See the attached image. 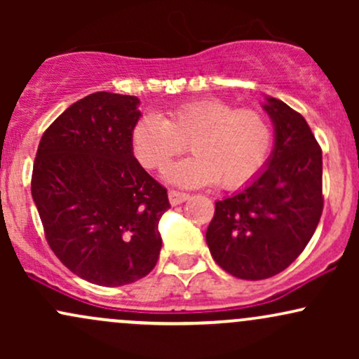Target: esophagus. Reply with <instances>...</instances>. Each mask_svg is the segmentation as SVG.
<instances>
[{"label": "esophagus", "mask_w": 359, "mask_h": 359, "mask_svg": "<svg viewBox=\"0 0 359 359\" xmlns=\"http://www.w3.org/2000/svg\"><path fill=\"white\" fill-rule=\"evenodd\" d=\"M189 194L185 192H179V191H168V201H170L172 205H177V204H182L185 201L189 199Z\"/></svg>", "instance_id": "34e87169"}]
</instances>
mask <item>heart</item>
I'll return each instance as SVG.
<instances>
[{
  "label": "heart",
  "instance_id": "b5f03b06",
  "mask_svg": "<svg viewBox=\"0 0 359 359\" xmlns=\"http://www.w3.org/2000/svg\"><path fill=\"white\" fill-rule=\"evenodd\" d=\"M189 142L196 155L168 168V182L185 189L217 182L233 191L265 168L273 128L258 109H236L221 100H196L174 106L163 118L143 114L130 131L133 156L148 170H163Z\"/></svg>",
  "mask_w": 359,
  "mask_h": 359
}]
</instances>
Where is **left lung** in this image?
<instances>
[{"mask_svg":"<svg viewBox=\"0 0 359 359\" xmlns=\"http://www.w3.org/2000/svg\"><path fill=\"white\" fill-rule=\"evenodd\" d=\"M275 143L265 168L216 203L205 231L214 262L243 280L280 273L302 253L323 214V151L302 114L266 96Z\"/></svg>","mask_w":359,"mask_h":359,"instance_id":"obj_1","label":"left lung"}]
</instances>
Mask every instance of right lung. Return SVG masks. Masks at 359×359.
<instances>
[{"mask_svg":"<svg viewBox=\"0 0 359 359\" xmlns=\"http://www.w3.org/2000/svg\"><path fill=\"white\" fill-rule=\"evenodd\" d=\"M137 96L94 93L69 106L40 140L32 197L55 257L102 287L133 283L156 265L165 187L138 163L130 131Z\"/></svg>","mask_w":359,"mask_h":359,"instance_id":"right-lung-1","label":"right lung"}]
</instances>
